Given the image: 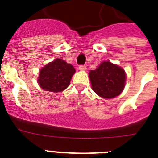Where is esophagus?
<instances>
[{
  "instance_id": "34e87169",
  "label": "esophagus",
  "mask_w": 158,
  "mask_h": 158,
  "mask_svg": "<svg viewBox=\"0 0 158 158\" xmlns=\"http://www.w3.org/2000/svg\"><path fill=\"white\" fill-rule=\"evenodd\" d=\"M79 70H81V71H85V70L87 69V68L85 65H79Z\"/></svg>"
}]
</instances>
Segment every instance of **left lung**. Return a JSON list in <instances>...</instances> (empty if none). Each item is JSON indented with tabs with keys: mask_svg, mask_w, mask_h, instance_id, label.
Returning a JSON list of instances; mask_svg holds the SVG:
<instances>
[{
	"mask_svg": "<svg viewBox=\"0 0 158 158\" xmlns=\"http://www.w3.org/2000/svg\"><path fill=\"white\" fill-rule=\"evenodd\" d=\"M92 89L103 98H114L122 93L126 74L117 64L103 61L94 70L89 72Z\"/></svg>",
	"mask_w": 158,
	"mask_h": 158,
	"instance_id": "obj_1",
	"label": "left lung"
}]
</instances>
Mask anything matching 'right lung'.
<instances>
[{
    "instance_id": "1",
    "label": "right lung",
    "mask_w": 158,
    "mask_h": 158,
    "mask_svg": "<svg viewBox=\"0 0 158 158\" xmlns=\"http://www.w3.org/2000/svg\"><path fill=\"white\" fill-rule=\"evenodd\" d=\"M75 69L61 59L48 63L39 71L38 82L45 91L59 93L68 88Z\"/></svg>"
}]
</instances>
